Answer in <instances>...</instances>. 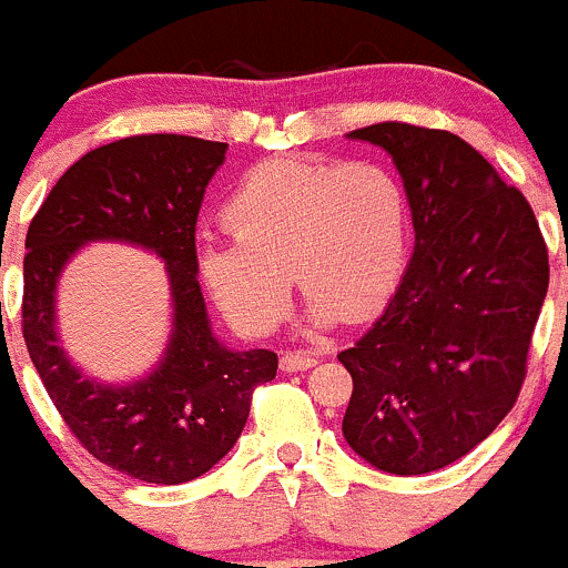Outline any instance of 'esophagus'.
Here are the masks:
<instances>
[{
	"label": "esophagus",
	"mask_w": 568,
	"mask_h": 568,
	"mask_svg": "<svg viewBox=\"0 0 568 568\" xmlns=\"http://www.w3.org/2000/svg\"><path fill=\"white\" fill-rule=\"evenodd\" d=\"M317 364V358L312 353H303V351H286L282 356V369L284 373H301V369H308Z\"/></svg>",
	"instance_id": "1"
}]
</instances>
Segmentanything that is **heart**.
Listing matches in <instances>:
<instances>
[{"label":"heart","mask_w":568,"mask_h":568,"mask_svg":"<svg viewBox=\"0 0 568 568\" xmlns=\"http://www.w3.org/2000/svg\"><path fill=\"white\" fill-rule=\"evenodd\" d=\"M232 237L206 240L199 267L217 306L245 334H265L290 303V273L314 323L364 320L400 282L408 201L381 162L271 156L223 206Z\"/></svg>","instance_id":"b5f03b06"}]
</instances>
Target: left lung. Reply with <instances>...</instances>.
<instances>
[{
  "mask_svg": "<svg viewBox=\"0 0 568 568\" xmlns=\"http://www.w3.org/2000/svg\"><path fill=\"white\" fill-rule=\"evenodd\" d=\"M347 138L395 162L414 254L384 314L339 353L353 378L342 434L381 473H436L519 397L547 297V245L525 195L458 134L386 121Z\"/></svg>",
  "mask_w": 568,
  "mask_h": 568,
  "instance_id": "1",
  "label": "left lung"
}]
</instances>
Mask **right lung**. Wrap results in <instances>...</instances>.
Listing matches in <instances>:
<instances>
[{
    "instance_id": "obj_1",
    "label": "right lung",
    "mask_w": 568,
    "mask_h": 568,
    "mask_svg": "<svg viewBox=\"0 0 568 568\" xmlns=\"http://www.w3.org/2000/svg\"><path fill=\"white\" fill-rule=\"evenodd\" d=\"M229 143L138 134L77 160L32 217L21 328L54 408L80 445L118 473L176 486L210 473L234 447L251 395L276 378L273 351H232L212 334L199 284L195 221ZM126 242L166 262L174 323L143 379L104 385L59 347L57 282L88 242Z\"/></svg>"
}]
</instances>
